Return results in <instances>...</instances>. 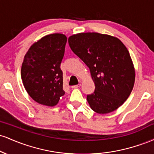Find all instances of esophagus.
I'll list each match as a JSON object with an SVG mask.
<instances>
[{"mask_svg": "<svg viewBox=\"0 0 154 154\" xmlns=\"http://www.w3.org/2000/svg\"><path fill=\"white\" fill-rule=\"evenodd\" d=\"M80 85H81L80 84L76 85H73V86H72V88H73V89H75V88H78L79 87H80Z\"/></svg>", "mask_w": 154, "mask_h": 154, "instance_id": "esophagus-1", "label": "esophagus"}]
</instances>
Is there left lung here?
Returning a JSON list of instances; mask_svg holds the SVG:
<instances>
[{
    "mask_svg": "<svg viewBox=\"0 0 154 154\" xmlns=\"http://www.w3.org/2000/svg\"><path fill=\"white\" fill-rule=\"evenodd\" d=\"M68 42L91 71L95 88L87 100L92 110L100 114L116 110L135 84V67L128 48L119 38L98 32L73 35Z\"/></svg>",
    "mask_w": 154,
    "mask_h": 154,
    "instance_id": "left-lung-1",
    "label": "left lung"
}]
</instances>
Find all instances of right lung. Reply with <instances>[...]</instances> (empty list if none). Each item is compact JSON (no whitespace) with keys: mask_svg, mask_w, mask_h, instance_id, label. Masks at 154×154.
I'll return each mask as SVG.
<instances>
[{"mask_svg":"<svg viewBox=\"0 0 154 154\" xmlns=\"http://www.w3.org/2000/svg\"><path fill=\"white\" fill-rule=\"evenodd\" d=\"M67 38L47 35L31 45L24 57L21 77L26 91L37 103L54 106L64 95L60 69Z\"/></svg>","mask_w":154,"mask_h":154,"instance_id":"add662e5","label":"right lung"}]
</instances>
